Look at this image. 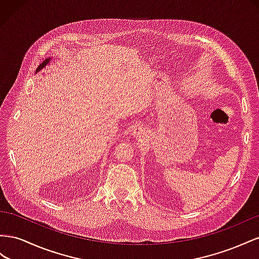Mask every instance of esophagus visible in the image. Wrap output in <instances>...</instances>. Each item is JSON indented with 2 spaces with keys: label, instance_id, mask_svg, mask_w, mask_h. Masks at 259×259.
I'll return each mask as SVG.
<instances>
[{
  "label": "esophagus",
  "instance_id": "1",
  "mask_svg": "<svg viewBox=\"0 0 259 259\" xmlns=\"http://www.w3.org/2000/svg\"><path fill=\"white\" fill-rule=\"evenodd\" d=\"M132 136L135 138H142L144 136V130L141 127H136L134 132H132Z\"/></svg>",
  "mask_w": 259,
  "mask_h": 259
}]
</instances>
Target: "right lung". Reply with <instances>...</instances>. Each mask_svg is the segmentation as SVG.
Here are the masks:
<instances>
[{
  "label": "right lung",
  "instance_id": "obj_1",
  "mask_svg": "<svg viewBox=\"0 0 259 259\" xmlns=\"http://www.w3.org/2000/svg\"><path fill=\"white\" fill-rule=\"evenodd\" d=\"M52 60H53V58H52V57H48V58H47V60H46V61H44L43 63H41V65L39 66V67H38V68H36V71H35V72H39V71H40V70H42L43 68H46V67H47V66H48V65H49V64L51 63V61H52Z\"/></svg>",
  "mask_w": 259,
  "mask_h": 259
}]
</instances>
